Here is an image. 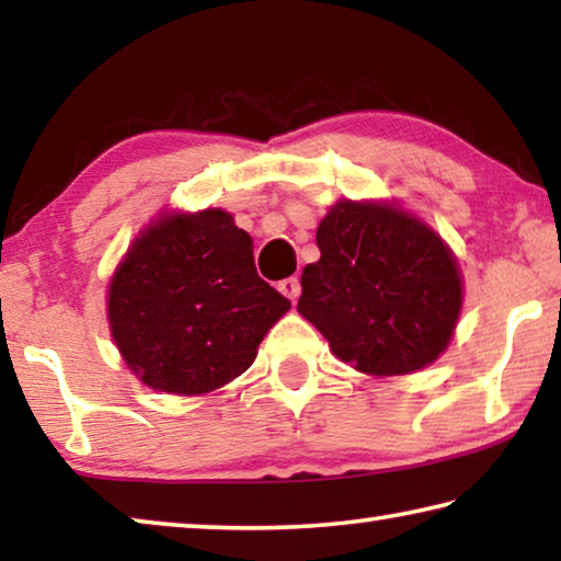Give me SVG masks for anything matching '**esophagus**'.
Listing matches in <instances>:
<instances>
[{
	"mask_svg": "<svg viewBox=\"0 0 561 561\" xmlns=\"http://www.w3.org/2000/svg\"><path fill=\"white\" fill-rule=\"evenodd\" d=\"M279 291L284 294V297L294 301L301 294V284H299L297 277H287V279L279 282Z\"/></svg>",
	"mask_w": 561,
	"mask_h": 561,
	"instance_id": "obj_1",
	"label": "esophagus"
}]
</instances>
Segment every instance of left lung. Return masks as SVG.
<instances>
[{
  "label": "left lung",
  "instance_id": "1",
  "mask_svg": "<svg viewBox=\"0 0 561 561\" xmlns=\"http://www.w3.org/2000/svg\"><path fill=\"white\" fill-rule=\"evenodd\" d=\"M317 244L321 257L301 272L297 309L341 360L401 376L443 354L462 287L431 227L391 205L341 201L321 220Z\"/></svg>",
  "mask_w": 561,
  "mask_h": 561
}]
</instances>
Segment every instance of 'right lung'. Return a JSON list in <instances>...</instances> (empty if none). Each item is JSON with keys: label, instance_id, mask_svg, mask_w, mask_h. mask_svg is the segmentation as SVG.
Listing matches in <instances>:
<instances>
[{"label": "right lung", "instance_id": "1", "mask_svg": "<svg viewBox=\"0 0 561 561\" xmlns=\"http://www.w3.org/2000/svg\"><path fill=\"white\" fill-rule=\"evenodd\" d=\"M289 307L257 274L252 237L222 210L150 225L108 289L111 334L126 364L150 388L178 396L244 374Z\"/></svg>", "mask_w": 561, "mask_h": 561}]
</instances>
